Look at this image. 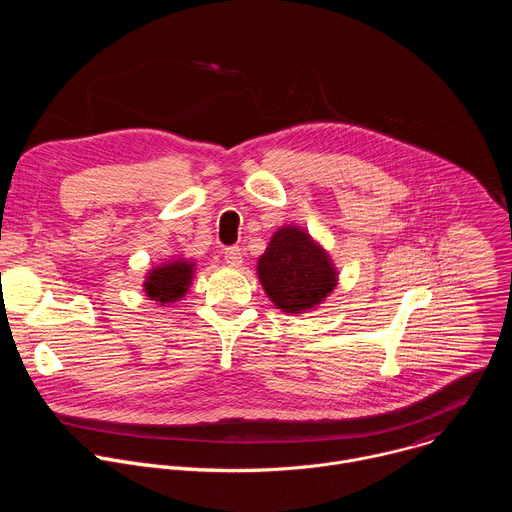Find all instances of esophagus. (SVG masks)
Returning <instances> with one entry per match:
<instances>
[{"mask_svg":"<svg viewBox=\"0 0 512 512\" xmlns=\"http://www.w3.org/2000/svg\"><path fill=\"white\" fill-rule=\"evenodd\" d=\"M225 261L231 265V267H239L243 263V251L241 247H229L225 249Z\"/></svg>","mask_w":512,"mask_h":512,"instance_id":"esophagus-1","label":"esophagus"}]
</instances>
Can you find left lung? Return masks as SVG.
<instances>
[{
  "label": "left lung",
  "instance_id": "1",
  "mask_svg": "<svg viewBox=\"0 0 512 512\" xmlns=\"http://www.w3.org/2000/svg\"><path fill=\"white\" fill-rule=\"evenodd\" d=\"M257 277L271 304L300 316L324 304L338 285L330 253L298 225L279 227L257 261Z\"/></svg>",
  "mask_w": 512,
  "mask_h": 512
}]
</instances>
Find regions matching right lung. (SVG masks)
<instances>
[{"instance_id":"obj_1","label":"right lung","mask_w":512,"mask_h":512,"mask_svg":"<svg viewBox=\"0 0 512 512\" xmlns=\"http://www.w3.org/2000/svg\"><path fill=\"white\" fill-rule=\"evenodd\" d=\"M196 275V263L186 257H172L160 265L148 269L143 277V294L148 300L166 306L184 300L192 279Z\"/></svg>"}]
</instances>
